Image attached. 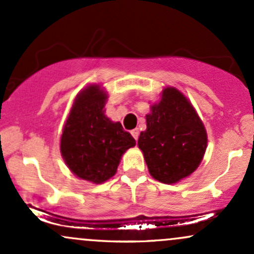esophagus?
<instances>
[{
	"label": "esophagus",
	"instance_id": "1",
	"mask_svg": "<svg viewBox=\"0 0 254 254\" xmlns=\"http://www.w3.org/2000/svg\"><path fill=\"white\" fill-rule=\"evenodd\" d=\"M131 135H132V137L133 138L136 139H138V136H139V130L138 129H133V130H131Z\"/></svg>",
	"mask_w": 254,
	"mask_h": 254
}]
</instances>
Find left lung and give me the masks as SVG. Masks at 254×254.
Listing matches in <instances>:
<instances>
[{"instance_id": "8db88e82", "label": "left lung", "mask_w": 254, "mask_h": 254, "mask_svg": "<svg viewBox=\"0 0 254 254\" xmlns=\"http://www.w3.org/2000/svg\"><path fill=\"white\" fill-rule=\"evenodd\" d=\"M147 130L138 137L154 179L174 184L196 171L206 149V131L192 105L179 90L166 88L145 116Z\"/></svg>"}]
</instances>
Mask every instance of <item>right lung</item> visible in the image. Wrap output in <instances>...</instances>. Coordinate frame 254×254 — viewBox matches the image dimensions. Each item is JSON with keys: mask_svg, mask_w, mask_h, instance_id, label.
Listing matches in <instances>:
<instances>
[{"mask_svg": "<svg viewBox=\"0 0 254 254\" xmlns=\"http://www.w3.org/2000/svg\"><path fill=\"white\" fill-rule=\"evenodd\" d=\"M106 94L90 86L75 99L63 127L61 153L75 176L100 184L115 176L121 157L136 144L122 124L104 115Z\"/></svg>", "mask_w": 254, "mask_h": 254, "instance_id": "right-lung-1", "label": "right lung"}]
</instances>
